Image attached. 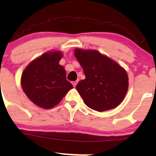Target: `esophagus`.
<instances>
[{"mask_svg":"<svg viewBox=\"0 0 156 156\" xmlns=\"http://www.w3.org/2000/svg\"><path fill=\"white\" fill-rule=\"evenodd\" d=\"M72 85L74 86V87H75V86H76V84H77V83H78V81H72Z\"/></svg>","mask_w":156,"mask_h":156,"instance_id":"esophagus-1","label":"esophagus"}]
</instances>
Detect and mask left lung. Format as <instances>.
<instances>
[{"mask_svg":"<svg viewBox=\"0 0 156 156\" xmlns=\"http://www.w3.org/2000/svg\"><path fill=\"white\" fill-rule=\"evenodd\" d=\"M75 55L86 77L76 85L86 105L100 112L117 107L127 92L126 71L96 50L76 49Z\"/></svg>","mask_w":156,"mask_h":156,"instance_id":"left-lung-1","label":"left lung"}]
</instances>
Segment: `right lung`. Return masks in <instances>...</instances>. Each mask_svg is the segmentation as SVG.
Returning a JSON list of instances; mask_svg holds the SVG:
<instances>
[{"label": "right lung", "mask_w": 156, "mask_h": 156, "mask_svg": "<svg viewBox=\"0 0 156 156\" xmlns=\"http://www.w3.org/2000/svg\"><path fill=\"white\" fill-rule=\"evenodd\" d=\"M62 57L60 52L45 53L32 62L23 72V90L39 107L52 108L73 87L66 80V70L58 64Z\"/></svg>", "instance_id": "right-lung-1"}]
</instances>
